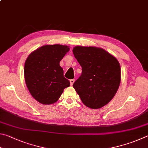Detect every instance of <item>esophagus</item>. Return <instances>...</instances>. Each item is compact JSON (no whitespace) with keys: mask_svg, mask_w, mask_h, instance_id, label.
Returning a JSON list of instances; mask_svg holds the SVG:
<instances>
[{"mask_svg":"<svg viewBox=\"0 0 148 148\" xmlns=\"http://www.w3.org/2000/svg\"><path fill=\"white\" fill-rule=\"evenodd\" d=\"M69 81H70V84H71V85L72 86V85L73 84L74 82H75V79H71Z\"/></svg>","mask_w":148,"mask_h":148,"instance_id":"1","label":"esophagus"}]
</instances>
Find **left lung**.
I'll return each mask as SVG.
<instances>
[{
  "label": "left lung",
  "instance_id": "left-lung-1",
  "mask_svg": "<svg viewBox=\"0 0 148 148\" xmlns=\"http://www.w3.org/2000/svg\"><path fill=\"white\" fill-rule=\"evenodd\" d=\"M73 53L82 67L81 77L73 86L82 102L92 109L108 104L114 96L121 81L118 60L103 49L75 46Z\"/></svg>",
  "mask_w": 148,
  "mask_h": 148
}]
</instances>
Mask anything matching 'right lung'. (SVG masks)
<instances>
[{
    "label": "right lung",
    "instance_id": "add662e5",
    "mask_svg": "<svg viewBox=\"0 0 148 148\" xmlns=\"http://www.w3.org/2000/svg\"><path fill=\"white\" fill-rule=\"evenodd\" d=\"M69 47L54 44L45 45L32 52L25 63L24 75L32 96L43 105L53 104L58 100L69 81L64 77L60 62Z\"/></svg>",
    "mask_w": 148,
    "mask_h": 148
}]
</instances>
